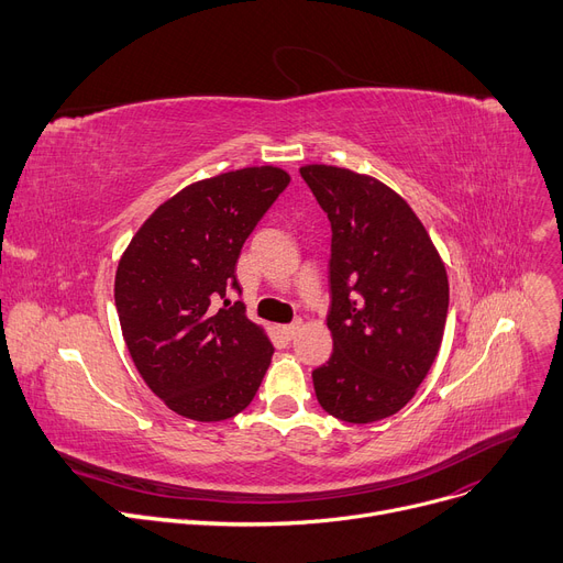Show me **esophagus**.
<instances>
[{
	"label": "esophagus",
	"mask_w": 563,
	"mask_h": 563,
	"mask_svg": "<svg viewBox=\"0 0 563 563\" xmlns=\"http://www.w3.org/2000/svg\"><path fill=\"white\" fill-rule=\"evenodd\" d=\"M298 328H301V321H294V323H289V325H280V332L287 336V340H294Z\"/></svg>",
	"instance_id": "esophagus-1"
}]
</instances>
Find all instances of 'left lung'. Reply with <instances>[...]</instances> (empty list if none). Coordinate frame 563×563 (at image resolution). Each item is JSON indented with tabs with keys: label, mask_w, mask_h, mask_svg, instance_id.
<instances>
[{
	"label": "left lung",
	"mask_w": 563,
	"mask_h": 563,
	"mask_svg": "<svg viewBox=\"0 0 563 563\" xmlns=\"http://www.w3.org/2000/svg\"><path fill=\"white\" fill-rule=\"evenodd\" d=\"M301 176L330 219V360L312 371L319 405L346 423L402 409L439 353L448 276L421 219L378 178L332 165Z\"/></svg>",
	"instance_id": "obj_1"
}]
</instances>
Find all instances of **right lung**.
<instances>
[{"mask_svg":"<svg viewBox=\"0 0 563 563\" xmlns=\"http://www.w3.org/2000/svg\"><path fill=\"white\" fill-rule=\"evenodd\" d=\"M287 185L272 165L197 180L161 203L120 257L115 306L131 360L185 419L240 415L272 364L265 328L240 301L214 303L240 291V251Z\"/></svg>","mask_w":563,"mask_h":563,"instance_id":"1","label":"right lung"}]
</instances>
